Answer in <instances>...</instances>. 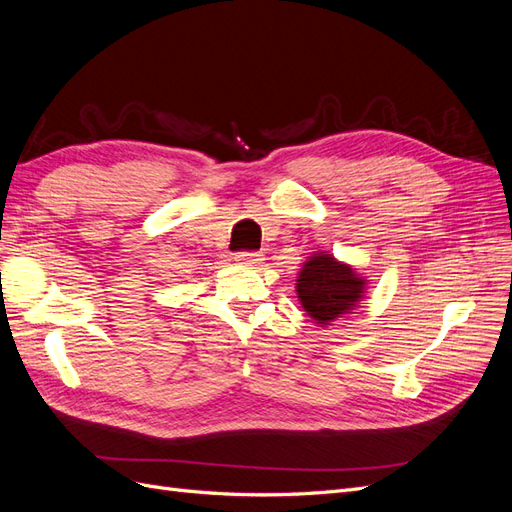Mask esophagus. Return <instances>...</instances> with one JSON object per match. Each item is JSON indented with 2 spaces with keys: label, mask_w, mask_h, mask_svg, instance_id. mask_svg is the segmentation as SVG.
<instances>
[{
  "label": "esophagus",
  "mask_w": 512,
  "mask_h": 512,
  "mask_svg": "<svg viewBox=\"0 0 512 512\" xmlns=\"http://www.w3.org/2000/svg\"><path fill=\"white\" fill-rule=\"evenodd\" d=\"M235 260L241 262V265H247V267H258L265 258H262L260 252H237Z\"/></svg>",
  "instance_id": "obj_1"
}]
</instances>
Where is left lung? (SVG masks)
<instances>
[{"mask_svg": "<svg viewBox=\"0 0 512 512\" xmlns=\"http://www.w3.org/2000/svg\"><path fill=\"white\" fill-rule=\"evenodd\" d=\"M297 292L305 312L324 324L356 305L363 294V280L333 256L320 254L303 267Z\"/></svg>", "mask_w": 512, "mask_h": 512, "instance_id": "1", "label": "left lung"}]
</instances>
